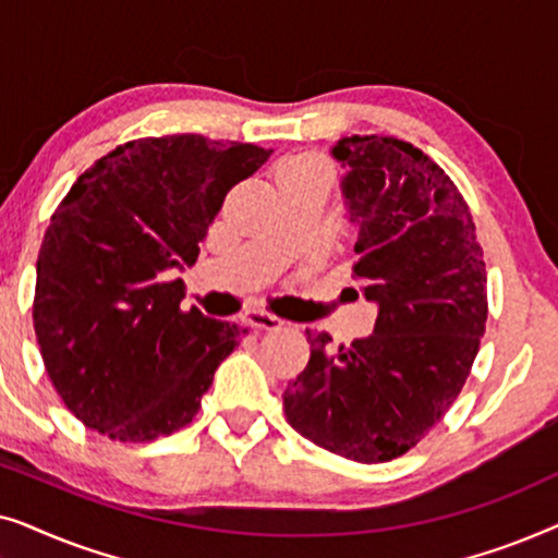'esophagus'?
<instances>
[{"mask_svg":"<svg viewBox=\"0 0 558 558\" xmlns=\"http://www.w3.org/2000/svg\"><path fill=\"white\" fill-rule=\"evenodd\" d=\"M241 323L254 327V330H277V327H281L284 323H281L279 317L269 315V312L264 310H246L241 315Z\"/></svg>","mask_w":558,"mask_h":558,"instance_id":"1","label":"esophagus"}]
</instances>
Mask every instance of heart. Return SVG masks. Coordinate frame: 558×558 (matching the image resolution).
I'll list each match as a JSON object with an SVG mask.
<instances>
[{
	"label": "heart",
	"mask_w": 558,
	"mask_h": 558,
	"mask_svg": "<svg viewBox=\"0 0 558 558\" xmlns=\"http://www.w3.org/2000/svg\"><path fill=\"white\" fill-rule=\"evenodd\" d=\"M277 182L279 185H284V182H319V185H327L330 182V165L319 155L304 151V155L289 157L279 165Z\"/></svg>",
	"instance_id": "heart-1"
}]
</instances>
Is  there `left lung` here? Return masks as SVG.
<instances>
[{"label": "left lung", "mask_w": 558, "mask_h": 558, "mask_svg": "<svg viewBox=\"0 0 558 558\" xmlns=\"http://www.w3.org/2000/svg\"><path fill=\"white\" fill-rule=\"evenodd\" d=\"M330 155L357 231L353 279L378 315L335 353L330 332L304 330L310 363L281 399L304 439L388 462L441 422L470 376L487 319L483 248L460 190L414 144L342 136Z\"/></svg>", "instance_id": "left-lung-1"}]
</instances>
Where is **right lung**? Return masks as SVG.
<instances>
[{
  "mask_svg": "<svg viewBox=\"0 0 558 558\" xmlns=\"http://www.w3.org/2000/svg\"><path fill=\"white\" fill-rule=\"evenodd\" d=\"M271 149L201 134L126 142L81 174L37 256L33 323L48 376L88 429L151 441L201 409L239 327L182 312V281L226 193Z\"/></svg>",
  "mask_w": 558,
  "mask_h": 558,
  "instance_id": "add662e5",
  "label": "right lung"
}]
</instances>
